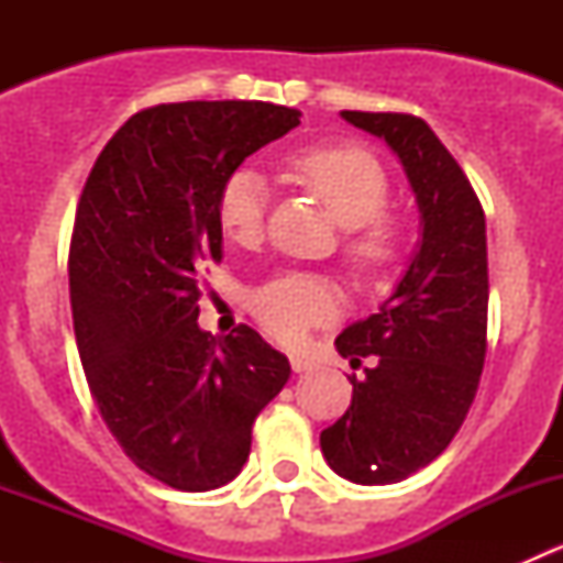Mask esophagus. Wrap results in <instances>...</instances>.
Wrapping results in <instances>:
<instances>
[{
	"instance_id": "esophagus-1",
	"label": "esophagus",
	"mask_w": 563,
	"mask_h": 563,
	"mask_svg": "<svg viewBox=\"0 0 563 563\" xmlns=\"http://www.w3.org/2000/svg\"><path fill=\"white\" fill-rule=\"evenodd\" d=\"M291 367H294V373H310V371H316V362L313 360H308V356H291Z\"/></svg>"
}]
</instances>
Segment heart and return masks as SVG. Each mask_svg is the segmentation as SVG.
Listing matches in <instances>:
<instances>
[{
  "label": "heart",
  "mask_w": 563,
  "mask_h": 563,
  "mask_svg": "<svg viewBox=\"0 0 563 563\" xmlns=\"http://www.w3.org/2000/svg\"><path fill=\"white\" fill-rule=\"evenodd\" d=\"M291 172L345 229L343 255L360 275L387 269L400 253V229L384 214L391 187L382 163L360 146H316L291 161ZM269 187L255 168L240 166L218 192V220L234 242H253L264 231ZM253 313L283 343H297L310 327L338 313V297L313 275H280L253 291Z\"/></svg>",
  "instance_id": "obj_1"
}]
</instances>
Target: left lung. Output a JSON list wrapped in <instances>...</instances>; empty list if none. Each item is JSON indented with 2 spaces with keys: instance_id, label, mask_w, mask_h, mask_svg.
<instances>
[{
  "instance_id": "obj_1",
  "label": "left lung",
  "mask_w": 563,
  "mask_h": 563,
  "mask_svg": "<svg viewBox=\"0 0 563 563\" xmlns=\"http://www.w3.org/2000/svg\"><path fill=\"white\" fill-rule=\"evenodd\" d=\"M400 157L422 240L395 294L338 334L351 406L321 433L329 468L356 485H391L450 446L474 402L487 351L485 212L468 176L428 122L411 113L343 111Z\"/></svg>"
}]
</instances>
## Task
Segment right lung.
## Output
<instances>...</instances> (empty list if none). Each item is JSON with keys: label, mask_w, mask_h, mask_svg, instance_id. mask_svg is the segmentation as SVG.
<instances>
[{"label": "right lung", "mask_w": 563, "mask_h": 563, "mask_svg": "<svg viewBox=\"0 0 563 563\" xmlns=\"http://www.w3.org/2000/svg\"><path fill=\"white\" fill-rule=\"evenodd\" d=\"M299 117L261 100L144 108L108 141L78 201L67 272L89 391L124 455L176 490L234 479L255 417L291 376L245 323L203 332L198 283L223 255V179Z\"/></svg>", "instance_id": "obj_1"}]
</instances>
